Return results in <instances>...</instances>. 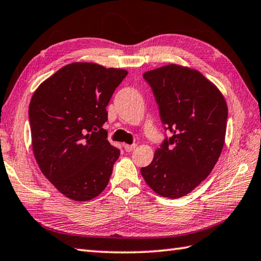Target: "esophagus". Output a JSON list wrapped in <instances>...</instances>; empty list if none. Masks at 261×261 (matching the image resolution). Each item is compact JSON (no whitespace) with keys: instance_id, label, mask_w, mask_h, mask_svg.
Returning a JSON list of instances; mask_svg holds the SVG:
<instances>
[{"instance_id":"1","label":"esophagus","mask_w":261,"mask_h":261,"mask_svg":"<svg viewBox=\"0 0 261 261\" xmlns=\"http://www.w3.org/2000/svg\"><path fill=\"white\" fill-rule=\"evenodd\" d=\"M136 147H137L136 144H134V145H124V149H125V151H132L136 148Z\"/></svg>"}]
</instances>
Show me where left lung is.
<instances>
[{"label":"left lung","mask_w":261,"mask_h":261,"mask_svg":"<svg viewBox=\"0 0 261 261\" xmlns=\"http://www.w3.org/2000/svg\"><path fill=\"white\" fill-rule=\"evenodd\" d=\"M159 105L164 129L171 132L141 176L155 193L178 198L209 176L225 143L226 100L195 69L168 65L144 75Z\"/></svg>","instance_id":"1"}]
</instances>
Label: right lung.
Wrapping results in <instances>:
<instances>
[{"instance_id":"add662e5","label":"right lung","mask_w":261,"mask_h":261,"mask_svg":"<svg viewBox=\"0 0 261 261\" xmlns=\"http://www.w3.org/2000/svg\"><path fill=\"white\" fill-rule=\"evenodd\" d=\"M127 75L93 63L64 66L42 83L28 110L33 151L42 173L74 201L106 188L120 149L102 129L106 107Z\"/></svg>"}]
</instances>
